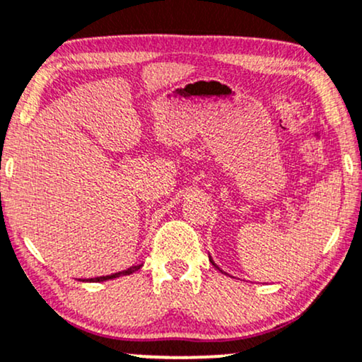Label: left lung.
<instances>
[{"mask_svg":"<svg viewBox=\"0 0 362 362\" xmlns=\"http://www.w3.org/2000/svg\"><path fill=\"white\" fill-rule=\"evenodd\" d=\"M209 259H210V262H212V265H214V267H215V269H218V271H221L222 274H226V272H223V271H222V269H221V267H218V265H217V264H215V262H214V260H212V257H210V255H209Z\"/></svg>","mask_w":362,"mask_h":362,"instance_id":"left-lung-1","label":"left lung"}]
</instances>
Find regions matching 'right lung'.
Returning a JSON list of instances; mask_svg holds the SVG:
<instances>
[{"label":"right lung","mask_w":362,"mask_h":362,"mask_svg":"<svg viewBox=\"0 0 362 362\" xmlns=\"http://www.w3.org/2000/svg\"><path fill=\"white\" fill-rule=\"evenodd\" d=\"M141 267L140 265H132V267H128L127 271H122V272H117V274H112V276H103V277H95V279H88L90 282H103V281H108V279H115V277H120V276H130V274H134L135 271H139Z\"/></svg>","instance_id":"1"}]
</instances>
